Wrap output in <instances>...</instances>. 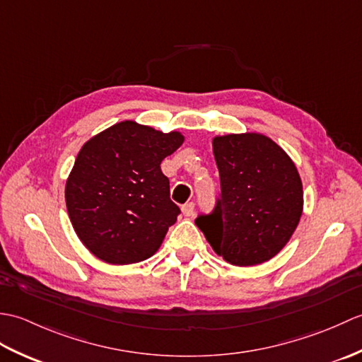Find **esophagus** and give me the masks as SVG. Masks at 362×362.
Segmentation results:
<instances>
[{"label": "esophagus", "mask_w": 362, "mask_h": 362, "mask_svg": "<svg viewBox=\"0 0 362 362\" xmlns=\"http://www.w3.org/2000/svg\"><path fill=\"white\" fill-rule=\"evenodd\" d=\"M182 213H183V216H187V218L193 216V213H194V204H193V202H188V204H185V205H182Z\"/></svg>", "instance_id": "obj_1"}]
</instances>
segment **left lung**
I'll return each instance as SVG.
<instances>
[{
  "label": "left lung",
  "mask_w": 362,
  "mask_h": 362,
  "mask_svg": "<svg viewBox=\"0 0 362 362\" xmlns=\"http://www.w3.org/2000/svg\"><path fill=\"white\" fill-rule=\"evenodd\" d=\"M213 153L221 197L196 226L227 263H264L288 244L302 216L303 187L294 161L257 132L214 136Z\"/></svg>",
  "instance_id": "8db88e82"
}]
</instances>
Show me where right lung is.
<instances>
[{
	"label": "right lung",
	"mask_w": 362,
	"mask_h": 362,
	"mask_svg": "<svg viewBox=\"0 0 362 362\" xmlns=\"http://www.w3.org/2000/svg\"><path fill=\"white\" fill-rule=\"evenodd\" d=\"M183 140L177 130L163 134L127 119L82 146L65 201L76 235L96 258L132 264L160 249L180 213L160 163Z\"/></svg>",
	"instance_id": "1"
}]
</instances>
